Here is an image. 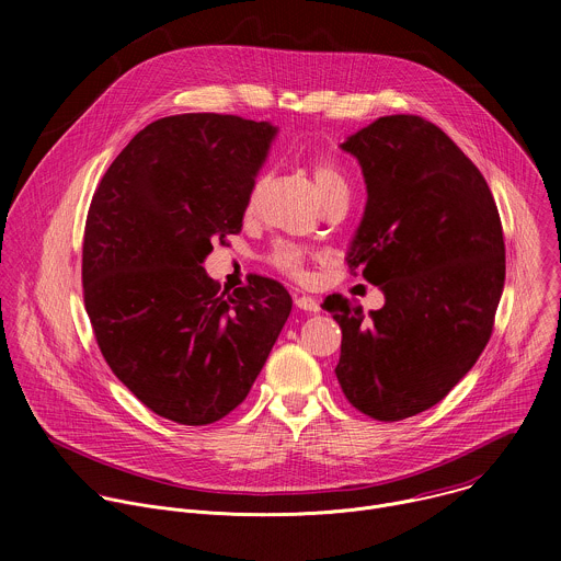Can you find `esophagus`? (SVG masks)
Masks as SVG:
<instances>
[{"instance_id":"34e87169","label":"esophagus","mask_w":561,"mask_h":561,"mask_svg":"<svg viewBox=\"0 0 561 561\" xmlns=\"http://www.w3.org/2000/svg\"><path fill=\"white\" fill-rule=\"evenodd\" d=\"M295 306L299 310H306V312H317L319 310V301L314 297H308V295H295Z\"/></svg>"}]
</instances>
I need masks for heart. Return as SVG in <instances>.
<instances>
[{"instance_id": "heart-1", "label": "heart", "mask_w": 561, "mask_h": 561, "mask_svg": "<svg viewBox=\"0 0 561 561\" xmlns=\"http://www.w3.org/2000/svg\"><path fill=\"white\" fill-rule=\"evenodd\" d=\"M312 180H314V186H317L319 195H322L324 204H329L331 199H337V197H348V193H351L344 171L335 162H331V159H314V162H312ZM262 186H264V178H257L249 197H247V213L255 210ZM271 262L277 268H282L290 275H299L301 266H304V251L295 244L282 242L273 249Z\"/></svg>"}]
</instances>
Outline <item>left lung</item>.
<instances>
[{"instance_id": "left-lung-1", "label": "left lung", "mask_w": 561, "mask_h": 561, "mask_svg": "<svg viewBox=\"0 0 561 561\" xmlns=\"http://www.w3.org/2000/svg\"><path fill=\"white\" fill-rule=\"evenodd\" d=\"M340 148L368 193L346 262L383 306L364 314L327 297L342 329L335 375L357 411L399 422L442 402L486 348L506 277L502 221L484 175L417 115L379 117Z\"/></svg>"}]
</instances>
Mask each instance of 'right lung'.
<instances>
[{"label":"right lung","instance_id":"obj_1","mask_svg":"<svg viewBox=\"0 0 561 561\" xmlns=\"http://www.w3.org/2000/svg\"><path fill=\"white\" fill-rule=\"evenodd\" d=\"M277 128L186 113L148 124L102 178L84 230V304L117 379L159 417L221 420L244 402L293 308L253 277L226 295L204 271L242 230Z\"/></svg>","mask_w":561,"mask_h":561}]
</instances>
